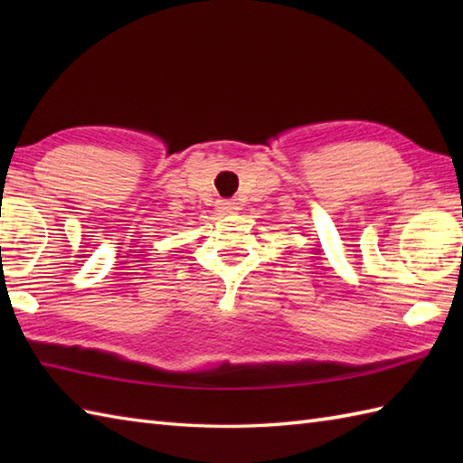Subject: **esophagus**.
Listing matches in <instances>:
<instances>
[{
    "mask_svg": "<svg viewBox=\"0 0 463 463\" xmlns=\"http://www.w3.org/2000/svg\"><path fill=\"white\" fill-rule=\"evenodd\" d=\"M216 209H219V213L221 214H232V213H237L239 211V203H234V201H219L216 203Z\"/></svg>",
    "mask_w": 463,
    "mask_h": 463,
    "instance_id": "esophagus-1",
    "label": "esophagus"
}]
</instances>
